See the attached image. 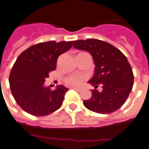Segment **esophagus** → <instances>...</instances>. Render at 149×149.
Masks as SVG:
<instances>
[{"instance_id": "esophagus-1", "label": "esophagus", "mask_w": 149, "mask_h": 149, "mask_svg": "<svg viewBox=\"0 0 149 149\" xmlns=\"http://www.w3.org/2000/svg\"><path fill=\"white\" fill-rule=\"evenodd\" d=\"M72 88L74 89V90L77 91H82V89H83L82 88H80V87H72Z\"/></svg>"}]
</instances>
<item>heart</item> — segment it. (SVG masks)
I'll return each instance as SVG.
<instances>
[{
	"instance_id": "heart-1",
	"label": "heart",
	"mask_w": 149,
	"mask_h": 149,
	"mask_svg": "<svg viewBox=\"0 0 149 149\" xmlns=\"http://www.w3.org/2000/svg\"><path fill=\"white\" fill-rule=\"evenodd\" d=\"M84 79H85L84 75L79 74H71V75L68 76V78H66L65 82L68 84H70V85L77 86V85H79Z\"/></svg>"
}]
</instances>
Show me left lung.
Listing matches in <instances>:
<instances>
[{"label":"left lung","mask_w":149,"mask_h":149,"mask_svg":"<svg viewBox=\"0 0 149 149\" xmlns=\"http://www.w3.org/2000/svg\"><path fill=\"white\" fill-rule=\"evenodd\" d=\"M73 47L90 53L95 65L93 77L88 81L95 89L91 97L83 101L84 106L99 114L117 111L126 102L133 87L134 75L127 58L113 45L97 39L74 41ZM98 84L102 91L97 89Z\"/></svg>","instance_id":"8db88e82"}]
</instances>
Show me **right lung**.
<instances>
[{"mask_svg": "<svg viewBox=\"0 0 149 149\" xmlns=\"http://www.w3.org/2000/svg\"><path fill=\"white\" fill-rule=\"evenodd\" d=\"M72 41H47L34 45L21 53L14 63L9 83L18 105L28 114L45 116L62 104L68 88L58 85L52 91L45 85L49 72L54 71L58 58L68 51Z\"/></svg>", "mask_w": 149, "mask_h": 149, "instance_id": "right-lung-1", "label": "right lung"}]
</instances>
